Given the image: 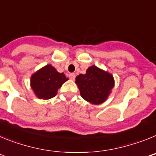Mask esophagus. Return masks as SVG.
I'll list each match as a JSON object with an SVG mask.
<instances>
[{
    "label": "esophagus",
    "instance_id": "obj_1",
    "mask_svg": "<svg viewBox=\"0 0 156 156\" xmlns=\"http://www.w3.org/2000/svg\"><path fill=\"white\" fill-rule=\"evenodd\" d=\"M75 77H76L75 73H70L69 74V78L71 80H73L75 79Z\"/></svg>",
    "mask_w": 156,
    "mask_h": 156
}]
</instances>
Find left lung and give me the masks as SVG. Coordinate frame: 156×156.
I'll list each match as a JSON object with an SVG mask.
<instances>
[{
  "label": "left lung",
  "instance_id": "1",
  "mask_svg": "<svg viewBox=\"0 0 156 156\" xmlns=\"http://www.w3.org/2000/svg\"><path fill=\"white\" fill-rule=\"evenodd\" d=\"M76 83L83 98L93 105H100L108 99L115 80L112 74L91 66L86 70V73L76 77Z\"/></svg>",
  "mask_w": 156,
  "mask_h": 156
}]
</instances>
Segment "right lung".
I'll use <instances>...</instances> for the list:
<instances>
[{
    "mask_svg": "<svg viewBox=\"0 0 156 156\" xmlns=\"http://www.w3.org/2000/svg\"><path fill=\"white\" fill-rule=\"evenodd\" d=\"M68 80L63 73L48 64L32 74L30 87L36 97L48 100L56 96L58 90Z\"/></svg>",
    "mask_w": 156,
    "mask_h": 156,
    "instance_id": "add662e5",
    "label": "right lung"
}]
</instances>
